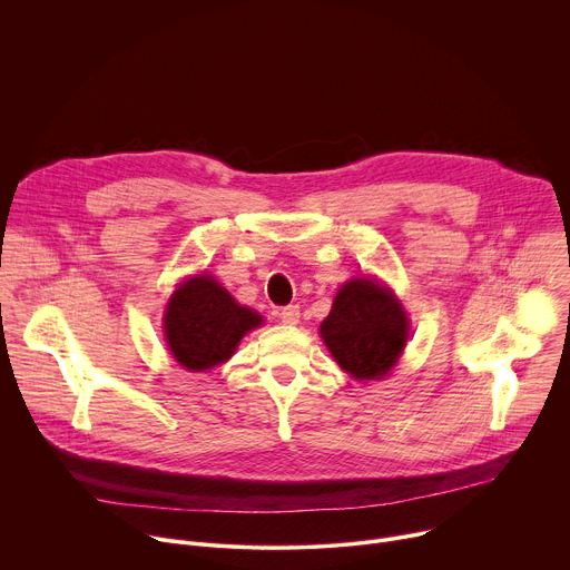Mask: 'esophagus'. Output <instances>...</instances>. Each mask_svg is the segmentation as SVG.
<instances>
[{
    "label": "esophagus",
    "mask_w": 570,
    "mask_h": 570,
    "mask_svg": "<svg viewBox=\"0 0 570 570\" xmlns=\"http://www.w3.org/2000/svg\"><path fill=\"white\" fill-rule=\"evenodd\" d=\"M279 320H282L284 324H297V320H299V306H297V304L284 306V308L279 311Z\"/></svg>",
    "instance_id": "obj_1"
}]
</instances>
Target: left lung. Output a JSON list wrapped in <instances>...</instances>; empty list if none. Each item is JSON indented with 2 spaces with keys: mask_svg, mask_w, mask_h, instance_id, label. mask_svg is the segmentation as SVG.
Here are the masks:
<instances>
[{
  "mask_svg": "<svg viewBox=\"0 0 570 570\" xmlns=\"http://www.w3.org/2000/svg\"><path fill=\"white\" fill-rule=\"evenodd\" d=\"M409 327V315L387 286L356 277L338 291L320 336L347 374L379 381L396 365Z\"/></svg>",
  "mask_w": 570,
  "mask_h": 570,
  "instance_id": "8db88e82",
  "label": "left lung"
}]
</instances>
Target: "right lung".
<instances>
[{
    "instance_id": "1",
    "label": "right lung",
    "mask_w": 570,
    "mask_h": 570,
    "mask_svg": "<svg viewBox=\"0 0 570 570\" xmlns=\"http://www.w3.org/2000/svg\"><path fill=\"white\" fill-rule=\"evenodd\" d=\"M264 317L240 306L212 275L185 279L165 311V336L174 358L189 372L225 363L240 338L262 327Z\"/></svg>"
}]
</instances>
